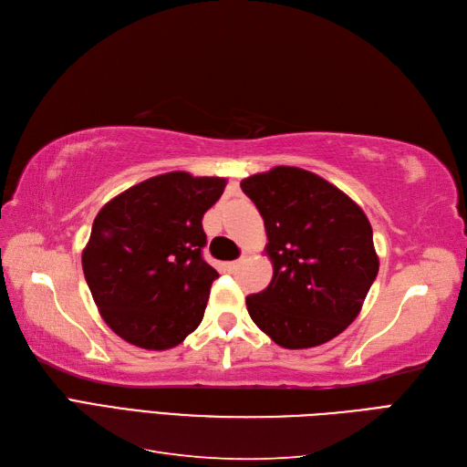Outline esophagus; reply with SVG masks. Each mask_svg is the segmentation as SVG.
Wrapping results in <instances>:
<instances>
[{
    "label": "esophagus",
    "instance_id": "obj_1",
    "mask_svg": "<svg viewBox=\"0 0 467 467\" xmlns=\"http://www.w3.org/2000/svg\"><path fill=\"white\" fill-rule=\"evenodd\" d=\"M239 263H242V259H237V261H230V263H225V268H228V271H230V273H234V271H235V268L239 266Z\"/></svg>",
    "mask_w": 467,
    "mask_h": 467
}]
</instances>
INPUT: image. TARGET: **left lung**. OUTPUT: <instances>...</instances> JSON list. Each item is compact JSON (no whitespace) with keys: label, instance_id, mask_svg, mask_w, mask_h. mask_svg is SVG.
Wrapping results in <instances>:
<instances>
[{"label":"left lung","instance_id":"8db88e82","mask_svg":"<svg viewBox=\"0 0 467 467\" xmlns=\"http://www.w3.org/2000/svg\"><path fill=\"white\" fill-rule=\"evenodd\" d=\"M265 220L273 280L247 296L257 327L285 348L331 341L357 319L379 261L362 208L329 181L278 165L242 181Z\"/></svg>","mask_w":467,"mask_h":467}]
</instances>
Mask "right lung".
<instances>
[{
    "mask_svg": "<svg viewBox=\"0 0 467 467\" xmlns=\"http://www.w3.org/2000/svg\"><path fill=\"white\" fill-rule=\"evenodd\" d=\"M222 177L171 171L109 201L93 222L81 265L109 327L124 341L167 350L199 327L216 268L202 259V216Z\"/></svg>",
    "mask_w": 467,
    "mask_h": 467,
    "instance_id": "obj_1",
    "label": "right lung"
}]
</instances>
